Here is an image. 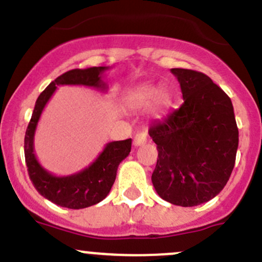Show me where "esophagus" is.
<instances>
[{"label":"esophagus","instance_id":"1","mask_svg":"<svg viewBox=\"0 0 262 262\" xmlns=\"http://www.w3.org/2000/svg\"><path fill=\"white\" fill-rule=\"evenodd\" d=\"M146 142H148V137H146V133H144V132H140V133H138L137 136L134 137L133 144L136 146H140V145L145 144Z\"/></svg>","mask_w":262,"mask_h":262}]
</instances>
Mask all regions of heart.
<instances>
[{
	"label": "heart",
	"instance_id": "b5f03b06",
	"mask_svg": "<svg viewBox=\"0 0 262 262\" xmlns=\"http://www.w3.org/2000/svg\"><path fill=\"white\" fill-rule=\"evenodd\" d=\"M170 98L164 91H157L150 85H138L124 93V103L129 108L144 109L151 103L154 112L162 111L169 104Z\"/></svg>",
	"mask_w": 262,
	"mask_h": 262
}]
</instances>
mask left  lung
<instances>
[{"label":"left lung","instance_id":"obj_1","mask_svg":"<svg viewBox=\"0 0 262 262\" xmlns=\"http://www.w3.org/2000/svg\"><path fill=\"white\" fill-rule=\"evenodd\" d=\"M184 103L149 136L158 160L151 182L158 195L179 206H196L216 196L235 165L238 130L228 94L201 72L171 68Z\"/></svg>","mask_w":262,"mask_h":262}]
</instances>
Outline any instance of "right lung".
<instances>
[{
    "label": "right lung",
    "mask_w": 262,
    "mask_h": 262,
    "mask_svg": "<svg viewBox=\"0 0 262 262\" xmlns=\"http://www.w3.org/2000/svg\"><path fill=\"white\" fill-rule=\"evenodd\" d=\"M109 67H91L72 70L50 83L36 100L32 118L25 136V158L30 179L43 198L58 206L68 209H84L102 201L111 191L119 164L128 157L132 139L118 140L105 144L103 151L91 165L83 170L66 177H57L39 164L34 154V133L46 104L58 85H85L107 91L102 74Z\"/></svg>",
    "instance_id": "1"
}]
</instances>
